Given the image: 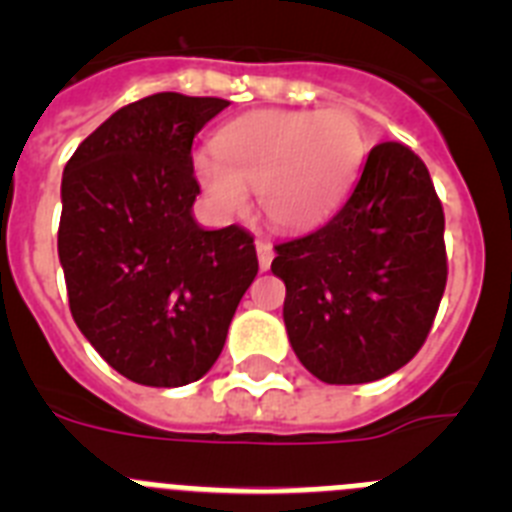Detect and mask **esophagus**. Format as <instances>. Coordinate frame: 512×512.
<instances>
[{"instance_id": "esophagus-1", "label": "esophagus", "mask_w": 512, "mask_h": 512, "mask_svg": "<svg viewBox=\"0 0 512 512\" xmlns=\"http://www.w3.org/2000/svg\"><path fill=\"white\" fill-rule=\"evenodd\" d=\"M256 256H259V269L266 271L271 266V261H274V246L269 241H264V238H259L256 241Z\"/></svg>"}]
</instances>
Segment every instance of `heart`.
<instances>
[{"instance_id":"heart-1","label":"heart","mask_w":512,"mask_h":512,"mask_svg":"<svg viewBox=\"0 0 512 512\" xmlns=\"http://www.w3.org/2000/svg\"><path fill=\"white\" fill-rule=\"evenodd\" d=\"M359 115L328 110H261L217 130L212 153L192 156V174L217 215H243L248 189L274 228L312 230L336 215L364 166Z\"/></svg>"}]
</instances>
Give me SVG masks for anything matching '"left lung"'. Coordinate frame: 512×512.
<instances>
[{"label":"left lung","instance_id":"8db88e82","mask_svg":"<svg viewBox=\"0 0 512 512\" xmlns=\"http://www.w3.org/2000/svg\"><path fill=\"white\" fill-rule=\"evenodd\" d=\"M274 251L289 343L312 377L374 382L418 354L449 271L441 200L408 146H374L341 212Z\"/></svg>","mask_w":512,"mask_h":512}]
</instances>
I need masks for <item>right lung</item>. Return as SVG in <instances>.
<instances>
[{"label":"right lung","instance_id":"obj_1","mask_svg":"<svg viewBox=\"0 0 512 512\" xmlns=\"http://www.w3.org/2000/svg\"><path fill=\"white\" fill-rule=\"evenodd\" d=\"M228 99L161 92L117 110L69 158L58 259L74 323L146 387L205 377L259 259L238 225L202 228L192 140Z\"/></svg>","mask_w":512,"mask_h":512}]
</instances>
